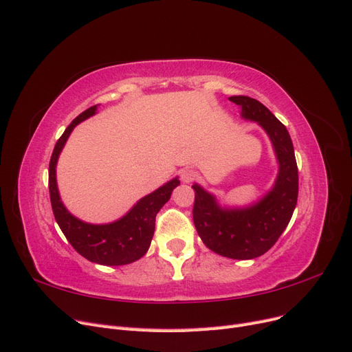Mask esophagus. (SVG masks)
I'll return each instance as SVG.
<instances>
[{"label":"esophagus","mask_w":352,"mask_h":352,"mask_svg":"<svg viewBox=\"0 0 352 352\" xmlns=\"http://www.w3.org/2000/svg\"><path fill=\"white\" fill-rule=\"evenodd\" d=\"M180 177H182L185 184H190V182H195L198 179V173L192 168H185L182 170V173H180Z\"/></svg>","instance_id":"esophagus-1"}]
</instances>
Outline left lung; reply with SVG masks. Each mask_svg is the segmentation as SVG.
I'll return each instance as SVG.
<instances>
[{
  "instance_id": "left-lung-1",
  "label": "left lung",
  "mask_w": 352,
  "mask_h": 352,
  "mask_svg": "<svg viewBox=\"0 0 352 352\" xmlns=\"http://www.w3.org/2000/svg\"><path fill=\"white\" fill-rule=\"evenodd\" d=\"M242 107V117L258 122L269 133L279 160L274 188L260 202L243 210H221L214 197L194 185V225L211 251L236 260L267 252L289 223L298 199V166L289 132L264 105L245 95L229 98Z\"/></svg>"
}]
</instances>
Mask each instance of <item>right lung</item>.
<instances>
[{
	"mask_svg": "<svg viewBox=\"0 0 352 352\" xmlns=\"http://www.w3.org/2000/svg\"><path fill=\"white\" fill-rule=\"evenodd\" d=\"M97 111V105L80 113L65 131L54 146L48 168L50 199L54 217L61 232L72 247L87 260L102 265H123L140 260L148 251L155 229V216L168 201L172 190L180 184L175 177L153 194L138 201V204L127 214L110 225H88L73 217L60 201L56 164L60 151L65 146L73 127L88 119Z\"/></svg>",
	"mask_w": 352,
	"mask_h": 352,
	"instance_id": "1",
	"label": "right lung"
}]
</instances>
